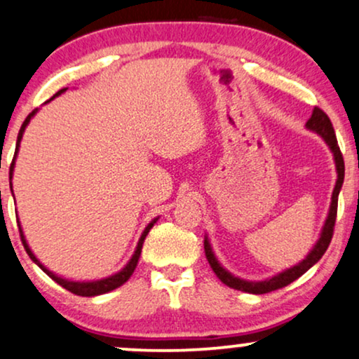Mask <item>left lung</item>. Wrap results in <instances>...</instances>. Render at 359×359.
I'll return each instance as SVG.
<instances>
[{
    "label": "left lung",
    "instance_id": "8db88e82",
    "mask_svg": "<svg viewBox=\"0 0 359 359\" xmlns=\"http://www.w3.org/2000/svg\"><path fill=\"white\" fill-rule=\"evenodd\" d=\"M306 126L309 128V130L320 133L323 138H325V141L331 148V151H333V154H334L336 170H338V181H336L333 198H331L330 215H328V219H326V223H325V228H323L320 241H318L316 246L313 248L311 253L306 256V259H303L298 266H293L291 269H287V271L278 274V276H274L268 281L250 283V281H243V280H240V278H234L233 274L224 271V269L219 266L218 261H216L213 251H211L210 243H208V240H205V253H206L208 263H210V266L213 268L216 276H218L219 280L229 287H234V290H240V291H245V293H253V294L271 293V291L280 290V287H285L290 285V283L298 280V278L302 276V274L306 273L308 269L316 263V261H320L321 256L325 255V251L328 250L331 238H333V233H334L336 215H338V194H339V189H341V184L344 180V159H343L341 149H339V146H338V140H336L334 128H333V125H331V119L328 118V114L323 111L321 108L315 106L311 118L308 119Z\"/></svg>",
    "mask_w": 359,
    "mask_h": 359
}]
</instances>
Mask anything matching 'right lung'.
Segmentation results:
<instances>
[{
    "instance_id": "add662e5",
    "label": "right lung",
    "mask_w": 359,
    "mask_h": 359,
    "mask_svg": "<svg viewBox=\"0 0 359 359\" xmlns=\"http://www.w3.org/2000/svg\"><path fill=\"white\" fill-rule=\"evenodd\" d=\"M66 90V88H63V90H60L56 93L55 96H57V95H61V93H63ZM55 96H53V98H55ZM51 98V100H53ZM36 113V109H34V111H31L28 116H26V119L23 121V125H21V130H20V133H18V141H16V151H15V158H16V153H18V148H20V141H21V138H23V131H25V128H26V125H28L29 123V119H31V116H33V114ZM15 158H13V163H11V166H10V180H11V175H13V166H15ZM156 223V219L154 221H151V223L148 224V226H146V229L143 231V234H141V238H140V243H138V246H136V251H135V255H133V258L130 259V263L126 264V268H123V271H119V273H116L114 274V276H109V278H106V280H100V281H93V283H74V281H68V280H63V278H57L56 274H53L51 271H48L46 268L43 266L41 263H39V261L34 258V255L31 253V250L28 248V245H26V240H25V236H23V231H21V228H20V236H21V243H23V246H25V250H26V253H28V256L31 259L34 261V263L38 264L39 268L43 269L44 273L48 274V276L51 278V280H55L57 285L60 286H63L65 290H68V291H72L73 294H78V296H98V294H103V293H108V291H111V290H116V287H119L121 285H125V283L130 280V276L133 274V271H135V268H136V264H138V259H140V255H141V250H143V243H144V238H146V234L149 233V229L153 228V224ZM18 226H20V224H18Z\"/></svg>"
}]
</instances>
